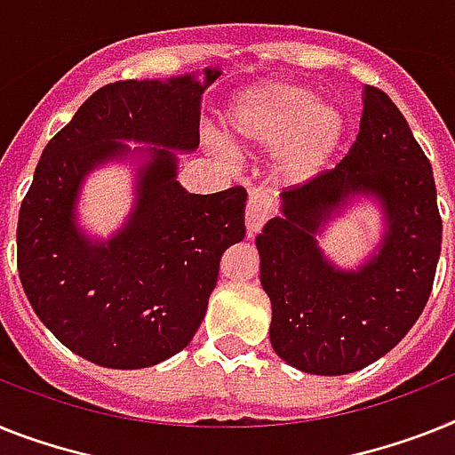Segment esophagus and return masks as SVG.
I'll use <instances>...</instances> for the list:
<instances>
[{
  "label": "esophagus",
  "mask_w": 455,
  "mask_h": 455,
  "mask_svg": "<svg viewBox=\"0 0 455 455\" xmlns=\"http://www.w3.org/2000/svg\"><path fill=\"white\" fill-rule=\"evenodd\" d=\"M270 217V201L261 194H250V201H247L245 210V227H247V238H254V235L261 231V227L266 224V220Z\"/></svg>",
  "instance_id": "1"
}]
</instances>
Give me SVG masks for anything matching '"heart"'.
I'll use <instances>...</instances> for the list:
<instances>
[{"instance_id": "obj_1", "label": "heart", "mask_w": 455, "mask_h": 455, "mask_svg": "<svg viewBox=\"0 0 455 455\" xmlns=\"http://www.w3.org/2000/svg\"><path fill=\"white\" fill-rule=\"evenodd\" d=\"M347 127L342 108L284 80L240 90L221 116L224 143L234 150H270V178L282 187L319 178L345 143Z\"/></svg>"}]
</instances>
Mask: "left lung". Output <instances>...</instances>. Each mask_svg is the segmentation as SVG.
Listing matches in <instances>:
<instances>
[{
  "instance_id": "obj_1",
  "label": "left lung",
  "mask_w": 455,
  "mask_h": 455,
  "mask_svg": "<svg viewBox=\"0 0 455 455\" xmlns=\"http://www.w3.org/2000/svg\"><path fill=\"white\" fill-rule=\"evenodd\" d=\"M370 200L385 231L356 269L321 247L344 210ZM268 293L270 345L291 368L349 375L398 345L421 316L442 250L433 169L391 99L365 85L356 143L333 171L286 189L280 212L257 235Z\"/></svg>"
}]
</instances>
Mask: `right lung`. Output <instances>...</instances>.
<instances>
[{"label":"right lung","mask_w":455,"mask_h":455,"mask_svg":"<svg viewBox=\"0 0 455 455\" xmlns=\"http://www.w3.org/2000/svg\"><path fill=\"white\" fill-rule=\"evenodd\" d=\"M221 76L120 80L101 87L45 145L18 217V273L44 326L113 370L162 363L192 342L221 254L245 238L243 187L189 194L178 152L198 145L201 94ZM139 142L143 148H128ZM134 164V208L110 239L79 227L84 178Z\"/></svg>","instance_id":"1"}]
</instances>
